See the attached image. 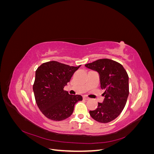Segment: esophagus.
<instances>
[{
  "mask_svg": "<svg viewBox=\"0 0 154 154\" xmlns=\"http://www.w3.org/2000/svg\"><path fill=\"white\" fill-rule=\"evenodd\" d=\"M83 99L85 100H89V97H88L85 96H83Z\"/></svg>",
  "mask_w": 154,
  "mask_h": 154,
  "instance_id": "1",
  "label": "esophagus"
}]
</instances>
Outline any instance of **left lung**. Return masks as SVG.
Listing matches in <instances>:
<instances>
[{"label":"left lung","mask_w":154,"mask_h":154,"mask_svg":"<svg viewBox=\"0 0 154 154\" xmlns=\"http://www.w3.org/2000/svg\"><path fill=\"white\" fill-rule=\"evenodd\" d=\"M99 74L100 87L105 98L89 114L100 123H109L121 114L129 94L128 76L122 64L110 59H100L85 65Z\"/></svg>","instance_id":"obj_1"}]
</instances>
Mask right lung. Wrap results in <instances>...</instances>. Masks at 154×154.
Masks as SVG:
<instances>
[{
  "instance_id": "obj_1",
  "label": "right lung",
  "mask_w": 154,
  "mask_h": 154,
  "mask_svg": "<svg viewBox=\"0 0 154 154\" xmlns=\"http://www.w3.org/2000/svg\"><path fill=\"white\" fill-rule=\"evenodd\" d=\"M80 67L51 61L36 69L32 88L37 105L48 118L54 121L67 119L72 114L74 105L83 100L80 95H70L63 91Z\"/></svg>"
}]
</instances>
